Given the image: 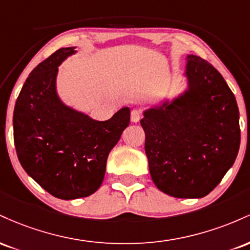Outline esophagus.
Here are the masks:
<instances>
[{"instance_id":"34e87169","label":"esophagus","mask_w":250,"mask_h":250,"mask_svg":"<svg viewBox=\"0 0 250 250\" xmlns=\"http://www.w3.org/2000/svg\"><path fill=\"white\" fill-rule=\"evenodd\" d=\"M141 117H142V113L140 110H136V109H134L133 111H131V114H130V120H131V122L133 123H137V122H140V120H141Z\"/></svg>"}]
</instances>
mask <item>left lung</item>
<instances>
[{"mask_svg": "<svg viewBox=\"0 0 250 250\" xmlns=\"http://www.w3.org/2000/svg\"><path fill=\"white\" fill-rule=\"evenodd\" d=\"M187 87L143 111L146 155L153 182L179 199L210 193L234 165L240 148L239 108L210 63L186 56Z\"/></svg>", "mask_w": 250, "mask_h": 250, "instance_id": "8db88e82", "label": "left lung"}]
</instances>
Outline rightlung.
I'll use <instances>...</instances> for the list:
<instances>
[{"label":"right lung","instance_id":"right-lung-1","mask_svg":"<svg viewBox=\"0 0 250 250\" xmlns=\"http://www.w3.org/2000/svg\"><path fill=\"white\" fill-rule=\"evenodd\" d=\"M61 48L29 74L14 109V142L25 173L62 200L94 194L104 179L110 150L129 125L130 108L96 121L65 104L57 93L61 63L76 54Z\"/></svg>","mask_w":250,"mask_h":250}]
</instances>
